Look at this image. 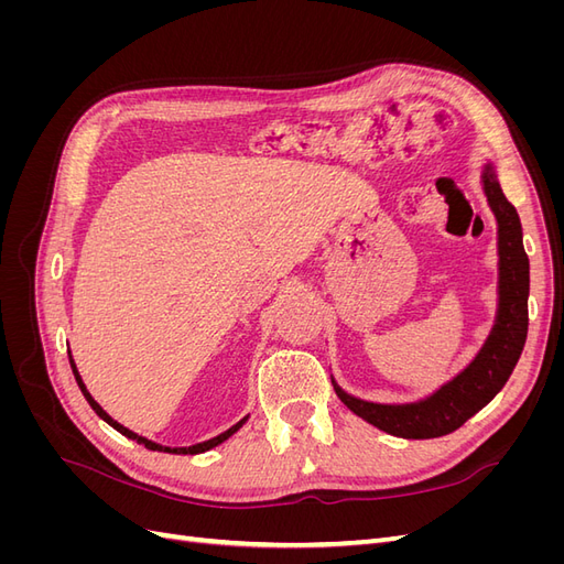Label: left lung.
Segmentation results:
<instances>
[{
    "label": "left lung",
    "instance_id": "8db88e82",
    "mask_svg": "<svg viewBox=\"0 0 564 564\" xmlns=\"http://www.w3.org/2000/svg\"><path fill=\"white\" fill-rule=\"evenodd\" d=\"M482 183L499 224V313L482 350L454 381L442 386L429 400L414 404L365 402L334 383L336 395L350 412L395 437L429 440L454 433L494 400L522 355L529 324V259L522 247L520 216L506 199L491 164L485 169Z\"/></svg>",
    "mask_w": 564,
    "mask_h": 564
}]
</instances>
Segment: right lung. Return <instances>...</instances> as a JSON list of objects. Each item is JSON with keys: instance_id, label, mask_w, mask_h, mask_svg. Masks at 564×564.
I'll return each mask as SVG.
<instances>
[{"instance_id": "obj_1", "label": "right lung", "mask_w": 564, "mask_h": 564, "mask_svg": "<svg viewBox=\"0 0 564 564\" xmlns=\"http://www.w3.org/2000/svg\"><path fill=\"white\" fill-rule=\"evenodd\" d=\"M70 367H73V373H75V379H77V386L82 388V392H84V398H87V402L91 404V409L94 412L104 419L106 423H110L115 431H119L122 433L124 437H129V440H135L139 442V445H143L145 449H152V452H169V454H202V452H209L212 447H216V445H220V442H226L232 433H237L242 429V423L247 421V419H242L240 423H235L232 429H228L226 433H220V435H216V437H212V440H207V442H199V445H193V447H162V445H158V442H150V440H145V437H141V435H135L133 431H129V429H124L122 423H117L112 416H108L106 412H104V406H100L91 395H89V390H87V386H84V381H82V377H79V371H77V367H75V362H73V357H70Z\"/></svg>"}]
</instances>
